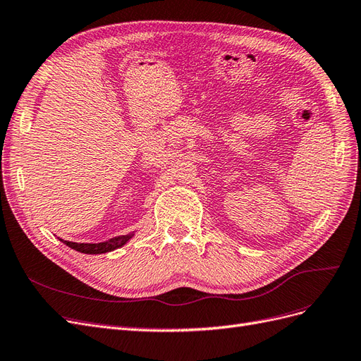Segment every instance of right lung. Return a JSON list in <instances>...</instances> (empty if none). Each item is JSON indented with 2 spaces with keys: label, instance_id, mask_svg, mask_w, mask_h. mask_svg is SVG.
<instances>
[{
  "label": "right lung",
  "instance_id": "obj_1",
  "mask_svg": "<svg viewBox=\"0 0 361 361\" xmlns=\"http://www.w3.org/2000/svg\"><path fill=\"white\" fill-rule=\"evenodd\" d=\"M133 236H134V233L123 235V236H116V238L108 239V241H105V243H97V244H85V243L78 244V243L63 241V239H60V241L66 244L68 247H71L76 251H80V253H84V255H102V253H108V251H113V250L123 247Z\"/></svg>",
  "mask_w": 361,
  "mask_h": 361
}]
</instances>
